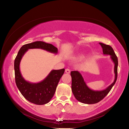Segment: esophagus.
<instances>
[{
	"label": "esophagus",
	"instance_id": "obj_1",
	"mask_svg": "<svg viewBox=\"0 0 129 129\" xmlns=\"http://www.w3.org/2000/svg\"><path fill=\"white\" fill-rule=\"evenodd\" d=\"M70 72H71V71H70L69 69H65V73H70Z\"/></svg>",
	"mask_w": 129,
	"mask_h": 129
}]
</instances>
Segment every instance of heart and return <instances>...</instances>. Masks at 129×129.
<instances>
[{
	"label": "heart",
	"mask_w": 129,
	"mask_h": 129,
	"mask_svg": "<svg viewBox=\"0 0 129 129\" xmlns=\"http://www.w3.org/2000/svg\"><path fill=\"white\" fill-rule=\"evenodd\" d=\"M83 57L82 56H81V58H82Z\"/></svg>",
	"instance_id": "heart-1"
}]
</instances>
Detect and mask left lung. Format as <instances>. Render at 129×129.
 I'll use <instances>...</instances> for the list:
<instances>
[{"mask_svg":"<svg viewBox=\"0 0 129 129\" xmlns=\"http://www.w3.org/2000/svg\"><path fill=\"white\" fill-rule=\"evenodd\" d=\"M102 48L103 54L110 56V58L114 64V72L115 78L113 82L106 89L101 90H94L89 88L85 82L82 76L77 71H72V90L76 100L83 104H94L104 99L114 86L117 78L118 58L115 55L114 50L110 45L100 43Z\"/></svg>","mask_w":129,"mask_h":129,"instance_id":"left-lung-1","label":"left lung"}]
</instances>
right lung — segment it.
<instances>
[{
	"label": "right lung",
	"instance_id": "1",
	"mask_svg": "<svg viewBox=\"0 0 129 129\" xmlns=\"http://www.w3.org/2000/svg\"><path fill=\"white\" fill-rule=\"evenodd\" d=\"M29 49H41L54 54H57L58 49L51 44L41 41H35L23 45L15 58L14 69L17 88L28 101L41 105L48 103L53 97L65 69L52 70L48 75L39 82H30L25 80L20 72V64L23 56Z\"/></svg>",
	"mask_w": 129,
	"mask_h": 129
}]
</instances>
